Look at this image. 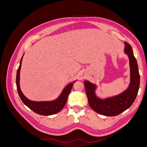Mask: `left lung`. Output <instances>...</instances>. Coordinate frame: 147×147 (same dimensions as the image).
<instances>
[{
    "label": "left lung",
    "mask_w": 147,
    "mask_h": 147,
    "mask_svg": "<svg viewBox=\"0 0 147 147\" xmlns=\"http://www.w3.org/2000/svg\"><path fill=\"white\" fill-rule=\"evenodd\" d=\"M124 53L129 59L131 82L126 91L117 96L101 99L95 94L96 85L88 81H84L88 103L91 109L97 113L107 117H113L129 109L134 102L140 86V75L136 57L131 46L124 42Z\"/></svg>",
    "instance_id": "8db88e82"
}]
</instances>
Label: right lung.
<instances>
[{"label": "right lung", "instance_id": "right-lung-1", "mask_svg": "<svg viewBox=\"0 0 147 147\" xmlns=\"http://www.w3.org/2000/svg\"><path fill=\"white\" fill-rule=\"evenodd\" d=\"M23 56H22L21 59L20 61V64L18 69L17 70L16 74V87L18 94L20 97L21 100L23 101V103L29 107L30 109L32 110L35 113L41 115H54L59 112L64 108V105H65L67 100L68 99V96L70 94V92L72 90L73 86V83H71L67 86L65 87L63 92L59 96L57 99L53 101H42V102H35L32 101L28 99L22 92L20 86V70L21 67V62L23 60Z\"/></svg>", "mask_w": 147, "mask_h": 147}]
</instances>
